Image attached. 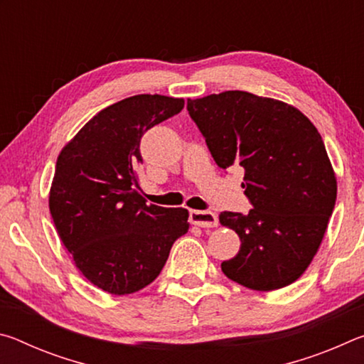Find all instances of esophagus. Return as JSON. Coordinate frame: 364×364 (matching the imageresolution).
Here are the masks:
<instances>
[{
	"instance_id": "obj_1",
	"label": "esophagus",
	"mask_w": 364,
	"mask_h": 364,
	"mask_svg": "<svg viewBox=\"0 0 364 364\" xmlns=\"http://www.w3.org/2000/svg\"><path fill=\"white\" fill-rule=\"evenodd\" d=\"M189 221L193 225L200 226V228H215L218 225L217 215L208 210H191Z\"/></svg>"
}]
</instances>
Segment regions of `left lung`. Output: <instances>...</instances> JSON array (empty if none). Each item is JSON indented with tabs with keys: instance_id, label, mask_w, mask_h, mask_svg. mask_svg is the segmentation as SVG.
I'll return each instance as SVG.
<instances>
[{
	"instance_id": "left-lung-1",
	"label": "left lung",
	"mask_w": 364,
	"mask_h": 364,
	"mask_svg": "<svg viewBox=\"0 0 364 364\" xmlns=\"http://www.w3.org/2000/svg\"><path fill=\"white\" fill-rule=\"evenodd\" d=\"M188 112L218 167L244 168V194L254 207L247 215L220 213L241 239L221 271L260 292L292 284L316 255L336 205L337 180L321 134L299 109L247 91L188 100Z\"/></svg>"
}]
</instances>
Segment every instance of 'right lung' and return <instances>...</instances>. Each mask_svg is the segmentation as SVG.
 Wrapping results in <instances>:
<instances>
[{
    "label": "right lung",
    "mask_w": 364,
    "mask_h": 364,
    "mask_svg": "<svg viewBox=\"0 0 364 364\" xmlns=\"http://www.w3.org/2000/svg\"><path fill=\"white\" fill-rule=\"evenodd\" d=\"M183 107V97H127L97 112L59 154L49 212L75 267L104 292L151 284L189 230L186 208L146 204L136 175L141 136Z\"/></svg>",
    "instance_id": "right-lung-1"
}]
</instances>
